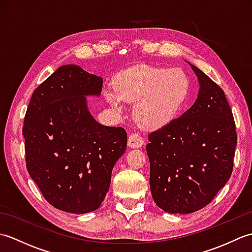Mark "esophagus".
I'll use <instances>...</instances> for the list:
<instances>
[{"label": "esophagus", "instance_id": "obj_1", "mask_svg": "<svg viewBox=\"0 0 252 252\" xmlns=\"http://www.w3.org/2000/svg\"><path fill=\"white\" fill-rule=\"evenodd\" d=\"M144 144V138L136 134V133H132V134L129 136V140H127V145L131 148H138L141 147Z\"/></svg>", "mask_w": 252, "mask_h": 252}]
</instances>
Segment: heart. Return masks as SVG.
Wrapping results in <instances>:
<instances>
[{
	"mask_svg": "<svg viewBox=\"0 0 252 252\" xmlns=\"http://www.w3.org/2000/svg\"><path fill=\"white\" fill-rule=\"evenodd\" d=\"M190 95V80L181 69L141 65L123 72L117 90L108 89L106 99L118 111L122 101H136L134 116L141 126L156 129L180 115Z\"/></svg>",
	"mask_w": 252,
	"mask_h": 252,
	"instance_id": "1",
	"label": "heart"
}]
</instances>
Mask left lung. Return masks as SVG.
Masks as SVG:
<instances>
[{"label": "left lung", "mask_w": 252, "mask_h": 252, "mask_svg": "<svg viewBox=\"0 0 252 252\" xmlns=\"http://www.w3.org/2000/svg\"><path fill=\"white\" fill-rule=\"evenodd\" d=\"M198 97L181 117L148 135L149 185L156 205L191 213L212 201L232 175L237 135L224 91L191 65Z\"/></svg>", "instance_id": "obj_1"}]
</instances>
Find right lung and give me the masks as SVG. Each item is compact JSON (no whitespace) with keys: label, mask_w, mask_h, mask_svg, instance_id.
<instances>
[{"label":"right lung","mask_w":252,"mask_h":252,"mask_svg":"<svg viewBox=\"0 0 252 252\" xmlns=\"http://www.w3.org/2000/svg\"><path fill=\"white\" fill-rule=\"evenodd\" d=\"M101 89L103 78L65 65L34 90L27 108V170L62 211L83 215L98 209L112 168L126 152V130L100 125L88 109L85 96H99Z\"/></svg>","instance_id":"add662e5"}]
</instances>
